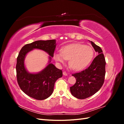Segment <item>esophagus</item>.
<instances>
[{
  "instance_id": "1",
  "label": "esophagus",
  "mask_w": 124,
  "mask_h": 124,
  "mask_svg": "<svg viewBox=\"0 0 124 124\" xmlns=\"http://www.w3.org/2000/svg\"><path fill=\"white\" fill-rule=\"evenodd\" d=\"M63 76H68V74H67L65 71H64V72H63Z\"/></svg>"
}]
</instances>
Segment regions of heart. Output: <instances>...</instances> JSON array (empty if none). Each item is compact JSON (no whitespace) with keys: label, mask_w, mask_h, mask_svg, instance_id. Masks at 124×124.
Returning <instances> with one entry per match:
<instances>
[{"label":"heart","mask_w":124,"mask_h":124,"mask_svg":"<svg viewBox=\"0 0 124 124\" xmlns=\"http://www.w3.org/2000/svg\"><path fill=\"white\" fill-rule=\"evenodd\" d=\"M61 53L54 54L55 61L65 63L66 60H70V67L76 71L85 69L92 62L94 55V52L91 46L79 43L65 46L61 50Z\"/></svg>","instance_id":"obj_1"}]
</instances>
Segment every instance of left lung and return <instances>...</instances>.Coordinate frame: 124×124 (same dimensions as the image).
Segmentation results:
<instances>
[{
  "instance_id": "1",
  "label": "left lung",
  "mask_w": 124,
  "mask_h": 124,
  "mask_svg": "<svg viewBox=\"0 0 124 124\" xmlns=\"http://www.w3.org/2000/svg\"><path fill=\"white\" fill-rule=\"evenodd\" d=\"M98 55L93 60L88 68L79 73L72 74L76 83L70 88L74 97L83 99L94 95L102 87L106 74V61L101 48L89 41Z\"/></svg>"
}]
</instances>
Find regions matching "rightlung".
<instances>
[{
	"label": "right lung",
	"instance_id": "1",
	"mask_svg": "<svg viewBox=\"0 0 124 124\" xmlns=\"http://www.w3.org/2000/svg\"><path fill=\"white\" fill-rule=\"evenodd\" d=\"M56 40H38L26 44L22 48L16 65L17 83L26 95L39 100L46 99L53 92L54 84L58 78L62 77V72L51 63L56 46ZM34 49L44 51L49 55L47 66L40 72H28L24 65L26 55Z\"/></svg>",
	"mask_w": 124,
	"mask_h": 124
}]
</instances>
